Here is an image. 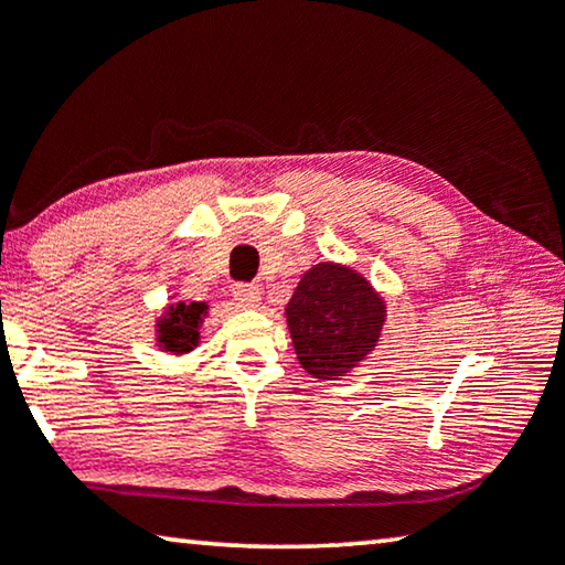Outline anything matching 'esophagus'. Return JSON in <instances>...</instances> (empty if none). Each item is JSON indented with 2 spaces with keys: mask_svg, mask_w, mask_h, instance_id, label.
<instances>
[{
  "mask_svg": "<svg viewBox=\"0 0 565 565\" xmlns=\"http://www.w3.org/2000/svg\"><path fill=\"white\" fill-rule=\"evenodd\" d=\"M234 299H236L238 307L254 309V307H258V301H262V291H258L256 286H250V284H236L234 286Z\"/></svg>",
  "mask_w": 565,
  "mask_h": 565,
  "instance_id": "34e87169",
  "label": "esophagus"
}]
</instances>
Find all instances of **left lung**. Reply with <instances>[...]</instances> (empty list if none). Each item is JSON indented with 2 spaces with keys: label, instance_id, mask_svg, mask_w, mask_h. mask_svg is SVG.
Listing matches in <instances>:
<instances>
[{
  "label": "left lung",
  "instance_id": "obj_1",
  "mask_svg": "<svg viewBox=\"0 0 565 565\" xmlns=\"http://www.w3.org/2000/svg\"><path fill=\"white\" fill-rule=\"evenodd\" d=\"M284 317L303 372L342 380L377 349L387 303L356 268L321 262L301 276Z\"/></svg>",
  "mask_w": 565,
  "mask_h": 565
}]
</instances>
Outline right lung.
I'll use <instances>...</instances> for the list:
<instances>
[{
    "mask_svg": "<svg viewBox=\"0 0 565 565\" xmlns=\"http://www.w3.org/2000/svg\"><path fill=\"white\" fill-rule=\"evenodd\" d=\"M209 317L205 301H173L156 317V347L160 352L183 356L201 344V327Z\"/></svg>",
    "mask_w": 565,
    "mask_h": 565,
    "instance_id": "right-lung-1",
    "label": "right lung"
}]
</instances>
